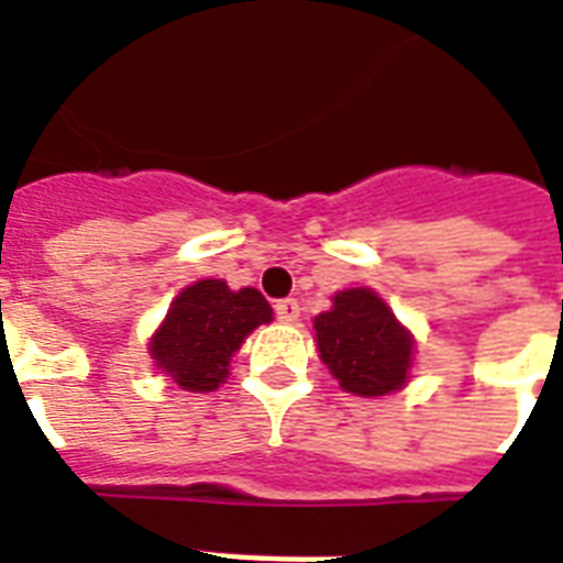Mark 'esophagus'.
I'll return each mask as SVG.
<instances>
[{
	"mask_svg": "<svg viewBox=\"0 0 563 563\" xmlns=\"http://www.w3.org/2000/svg\"><path fill=\"white\" fill-rule=\"evenodd\" d=\"M274 312H277V318H280L283 324H295L300 318V307H298V300L295 298H283L274 303Z\"/></svg>",
	"mask_w": 563,
	"mask_h": 563,
	"instance_id": "obj_1",
	"label": "esophagus"
}]
</instances>
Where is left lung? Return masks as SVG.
Here are the masks:
<instances>
[{
	"label": "left lung",
	"instance_id": "left-lung-1",
	"mask_svg": "<svg viewBox=\"0 0 563 563\" xmlns=\"http://www.w3.org/2000/svg\"><path fill=\"white\" fill-rule=\"evenodd\" d=\"M321 360L344 391L383 397L406 383L411 368V335L371 289H347L333 309L316 318Z\"/></svg>",
	"mask_w": 563,
	"mask_h": 563
}]
</instances>
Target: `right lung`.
I'll return each mask as SVG.
<instances>
[{"label":"right lung","instance_id":"add662e5","mask_svg":"<svg viewBox=\"0 0 563 563\" xmlns=\"http://www.w3.org/2000/svg\"><path fill=\"white\" fill-rule=\"evenodd\" d=\"M272 321V307L256 289L230 291L224 280H201L172 300L169 316L152 339L157 368L187 391H212L228 376L230 356L251 330Z\"/></svg>","mask_w":563,"mask_h":563}]
</instances>
